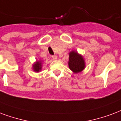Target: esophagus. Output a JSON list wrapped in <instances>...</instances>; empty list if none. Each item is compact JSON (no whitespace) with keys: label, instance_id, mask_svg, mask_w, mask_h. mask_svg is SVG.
Wrapping results in <instances>:
<instances>
[{"label":"esophagus","instance_id":"34e87169","mask_svg":"<svg viewBox=\"0 0 121 121\" xmlns=\"http://www.w3.org/2000/svg\"><path fill=\"white\" fill-rule=\"evenodd\" d=\"M52 58L54 60H56L57 58H58V56H56V55H54V56H52Z\"/></svg>","mask_w":121,"mask_h":121}]
</instances>
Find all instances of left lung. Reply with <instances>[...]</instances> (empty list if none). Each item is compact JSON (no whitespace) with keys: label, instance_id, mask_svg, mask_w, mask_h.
Segmentation results:
<instances>
[{"label":"left lung","instance_id":"1","mask_svg":"<svg viewBox=\"0 0 121 121\" xmlns=\"http://www.w3.org/2000/svg\"><path fill=\"white\" fill-rule=\"evenodd\" d=\"M69 67L74 73L81 72L85 68V62L81 54L72 51L69 53Z\"/></svg>","mask_w":121,"mask_h":121}]
</instances>
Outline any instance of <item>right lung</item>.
Here are the masks:
<instances>
[{"mask_svg":"<svg viewBox=\"0 0 121 121\" xmlns=\"http://www.w3.org/2000/svg\"><path fill=\"white\" fill-rule=\"evenodd\" d=\"M33 69L34 71L38 72L42 69V61H38L36 63H34L33 65Z\"/></svg>","mask_w":121,"mask_h":121,"instance_id":"add662e5","label":"right lung"}]
</instances>
